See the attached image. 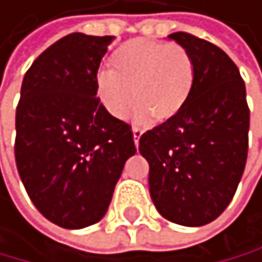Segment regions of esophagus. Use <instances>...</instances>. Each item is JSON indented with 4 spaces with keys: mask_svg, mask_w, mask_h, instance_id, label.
I'll return each mask as SVG.
<instances>
[{
    "mask_svg": "<svg viewBox=\"0 0 262 262\" xmlns=\"http://www.w3.org/2000/svg\"><path fill=\"white\" fill-rule=\"evenodd\" d=\"M132 132H134V142H135V145H139V140H140V137H142V130L140 128H134Z\"/></svg>",
    "mask_w": 262,
    "mask_h": 262,
    "instance_id": "34e87169",
    "label": "esophagus"
}]
</instances>
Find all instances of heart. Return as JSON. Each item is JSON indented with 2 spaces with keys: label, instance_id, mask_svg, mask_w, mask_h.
<instances>
[{
  "label": "heart",
  "instance_id": "heart-1",
  "mask_svg": "<svg viewBox=\"0 0 262 262\" xmlns=\"http://www.w3.org/2000/svg\"><path fill=\"white\" fill-rule=\"evenodd\" d=\"M110 65L112 72L97 75V93L115 118L125 117L137 100L135 123H147L152 117L169 122L181 114L192 93L194 60L179 45L135 38L114 51Z\"/></svg>",
  "mask_w": 262,
  "mask_h": 262
}]
</instances>
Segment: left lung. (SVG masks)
I'll return each instance as SVG.
<instances>
[{
    "mask_svg": "<svg viewBox=\"0 0 262 262\" xmlns=\"http://www.w3.org/2000/svg\"><path fill=\"white\" fill-rule=\"evenodd\" d=\"M189 51L195 80L176 118L140 137L148 189L167 221L197 227L229 206L248 159L249 107L241 73L215 45L189 33L169 35Z\"/></svg>",
    "mask_w": 262,
    "mask_h": 262,
    "instance_id": "8db88e82",
    "label": "left lung"
}]
</instances>
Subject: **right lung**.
Returning <instances> with one entry per match:
<instances>
[{"mask_svg":"<svg viewBox=\"0 0 262 262\" xmlns=\"http://www.w3.org/2000/svg\"><path fill=\"white\" fill-rule=\"evenodd\" d=\"M114 38L63 36L33 61L21 85L18 174L35 207L65 229L103 217L123 165L137 152L130 125L97 97V72Z\"/></svg>","mask_w":262,"mask_h":262,"instance_id":"1","label":"right lung"}]
</instances>
